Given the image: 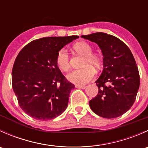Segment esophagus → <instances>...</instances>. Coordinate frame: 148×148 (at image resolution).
Wrapping results in <instances>:
<instances>
[{"instance_id":"1","label":"esophagus","mask_w":148,"mask_h":148,"mask_svg":"<svg viewBox=\"0 0 148 148\" xmlns=\"http://www.w3.org/2000/svg\"><path fill=\"white\" fill-rule=\"evenodd\" d=\"M76 88H79V89H85L86 86H83V85H75Z\"/></svg>"}]
</instances>
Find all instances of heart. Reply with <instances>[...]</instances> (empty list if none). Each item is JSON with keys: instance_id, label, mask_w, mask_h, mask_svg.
<instances>
[{"instance_id": "heart-1", "label": "heart", "mask_w": 148, "mask_h": 148, "mask_svg": "<svg viewBox=\"0 0 148 148\" xmlns=\"http://www.w3.org/2000/svg\"><path fill=\"white\" fill-rule=\"evenodd\" d=\"M77 53L84 56L82 66L79 69L73 70L68 74L67 79L71 82L77 85H84L89 82L95 75V69H99L102 66V58L99 54L93 53V47L86 42H79L74 46ZM58 67L62 71H68L70 67L69 55L65 48H62L58 51L56 57Z\"/></svg>"}]
</instances>
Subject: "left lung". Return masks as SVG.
Instances as JSON below:
<instances>
[{
    "label": "left lung",
    "instance_id": "left-lung-1",
    "mask_svg": "<svg viewBox=\"0 0 148 148\" xmlns=\"http://www.w3.org/2000/svg\"><path fill=\"white\" fill-rule=\"evenodd\" d=\"M82 37L97 44L104 56L103 71L95 82L99 92L89 101L90 108L104 118L120 117L134 104L140 86V74L133 55L125 43L106 33Z\"/></svg>",
    "mask_w": 148,
    "mask_h": 148
}]
</instances>
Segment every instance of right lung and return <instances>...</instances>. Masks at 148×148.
I'll list each match as a JSON object with an SVG mask.
<instances>
[{
  "instance_id": "right-lung-1",
  "label": "right lung",
  "mask_w": 148,
  "mask_h": 148,
  "mask_svg": "<svg viewBox=\"0 0 148 148\" xmlns=\"http://www.w3.org/2000/svg\"><path fill=\"white\" fill-rule=\"evenodd\" d=\"M78 36L34 40L18 54L12 69V86L24 112L39 120L55 118L65 111L74 85L61 72L58 51Z\"/></svg>"
}]
</instances>
